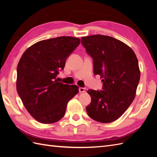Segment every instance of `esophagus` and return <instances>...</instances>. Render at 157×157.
<instances>
[{
    "instance_id": "obj_1",
    "label": "esophagus",
    "mask_w": 157,
    "mask_h": 157,
    "mask_svg": "<svg viewBox=\"0 0 157 157\" xmlns=\"http://www.w3.org/2000/svg\"><path fill=\"white\" fill-rule=\"evenodd\" d=\"M86 91V89L84 88H79V92L80 93L84 92Z\"/></svg>"
}]
</instances>
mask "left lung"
Returning a JSON list of instances; mask_svg holds the SVG:
<instances>
[{
  "label": "left lung",
  "mask_w": 157,
  "mask_h": 157,
  "mask_svg": "<svg viewBox=\"0 0 157 157\" xmlns=\"http://www.w3.org/2000/svg\"><path fill=\"white\" fill-rule=\"evenodd\" d=\"M81 42L92 57L94 74L101 76L103 84L102 90L87 91L92 100L86 111L96 121H114L136 96L140 78L138 59L129 46L111 36H86Z\"/></svg>",
  "instance_id": "1"
}]
</instances>
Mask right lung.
I'll return each instance as SVG.
<instances>
[{
	"mask_svg": "<svg viewBox=\"0 0 157 157\" xmlns=\"http://www.w3.org/2000/svg\"><path fill=\"white\" fill-rule=\"evenodd\" d=\"M80 40L61 36L44 40L29 47L17 68V91L23 105L40 123L50 124L64 116L68 102L78 93L76 85L56 79Z\"/></svg>",
	"mask_w": 157,
	"mask_h": 157,
	"instance_id": "obj_1",
	"label": "right lung"
}]
</instances>
